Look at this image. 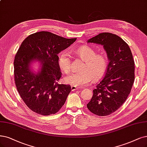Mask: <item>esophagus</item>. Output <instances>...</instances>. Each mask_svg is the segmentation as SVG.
Returning <instances> with one entry per match:
<instances>
[{
  "label": "esophagus",
  "instance_id": "34e87169",
  "mask_svg": "<svg viewBox=\"0 0 147 147\" xmlns=\"http://www.w3.org/2000/svg\"><path fill=\"white\" fill-rule=\"evenodd\" d=\"M78 89V88L76 86H71V91H74L75 90H76Z\"/></svg>",
  "mask_w": 147,
  "mask_h": 147
}]
</instances>
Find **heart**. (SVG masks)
<instances>
[{"instance_id":"b5f03b06","label":"heart","mask_w":147,"mask_h":147,"mask_svg":"<svg viewBox=\"0 0 147 147\" xmlns=\"http://www.w3.org/2000/svg\"><path fill=\"white\" fill-rule=\"evenodd\" d=\"M79 57L85 61L81 72L71 74L64 79L65 82L73 86H84L89 84L92 79L96 81L101 79L108 68V58L104 53H97L88 46L80 47L76 50ZM59 63L62 72L68 74L71 71V61L68 51H63L59 57Z\"/></svg>"}]
</instances>
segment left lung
<instances>
[{"label": "left lung", "instance_id": "1", "mask_svg": "<svg viewBox=\"0 0 147 147\" xmlns=\"http://www.w3.org/2000/svg\"><path fill=\"white\" fill-rule=\"evenodd\" d=\"M104 46L109 60L104 77L93 90L87 105L94 115H111L126 100L134 81V61L131 50L122 38L102 32L88 40Z\"/></svg>", "mask_w": 147, "mask_h": 147}]
</instances>
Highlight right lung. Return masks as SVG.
<instances>
[{"label": "right lung", "mask_w": 147, "mask_h": 147, "mask_svg": "<svg viewBox=\"0 0 147 147\" xmlns=\"http://www.w3.org/2000/svg\"><path fill=\"white\" fill-rule=\"evenodd\" d=\"M76 40L40 31L30 34L21 43L14 61V81L21 98L31 111L48 116L64 105L71 87L58 83L62 73L57 54ZM33 60L42 64L37 74L30 68Z\"/></svg>", "instance_id": "right-lung-1"}]
</instances>
